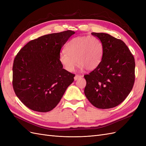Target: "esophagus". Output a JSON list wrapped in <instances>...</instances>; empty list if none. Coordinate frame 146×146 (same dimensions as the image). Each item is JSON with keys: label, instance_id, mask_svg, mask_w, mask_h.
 <instances>
[{"label": "esophagus", "instance_id": "34e87169", "mask_svg": "<svg viewBox=\"0 0 146 146\" xmlns=\"http://www.w3.org/2000/svg\"><path fill=\"white\" fill-rule=\"evenodd\" d=\"M81 77H82L81 76H79V75H76V76H75V77H74V80L76 81V80H78V79L80 78Z\"/></svg>", "mask_w": 146, "mask_h": 146}]
</instances>
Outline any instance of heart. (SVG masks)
<instances>
[{
  "label": "heart",
  "instance_id": "b5f03b06",
  "mask_svg": "<svg viewBox=\"0 0 146 146\" xmlns=\"http://www.w3.org/2000/svg\"><path fill=\"white\" fill-rule=\"evenodd\" d=\"M65 50L60 53L59 61L68 72L73 71L77 63L80 70H94L100 64L104 54L102 43L93 36L72 38L66 44Z\"/></svg>",
  "mask_w": 146,
  "mask_h": 146
}]
</instances>
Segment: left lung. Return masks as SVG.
Instances as JSON below:
<instances>
[{"instance_id":"obj_1","label":"left lung","mask_w":146,"mask_h":146,"mask_svg":"<svg viewBox=\"0 0 146 146\" xmlns=\"http://www.w3.org/2000/svg\"><path fill=\"white\" fill-rule=\"evenodd\" d=\"M104 47L100 64L89 74L85 94L95 107L108 109L121 104L135 82V62L129 48L121 39L105 33H91Z\"/></svg>"}]
</instances>
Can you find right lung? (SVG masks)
<instances>
[{
  "label": "right lung",
  "mask_w": 146,
  "mask_h": 146,
  "mask_svg": "<svg viewBox=\"0 0 146 146\" xmlns=\"http://www.w3.org/2000/svg\"><path fill=\"white\" fill-rule=\"evenodd\" d=\"M75 33L71 30L44 35L30 41L16 56L13 86L26 107L48 112L60 102L75 75L63 68L61 48Z\"/></svg>",
  "instance_id": "add662e5"
}]
</instances>
